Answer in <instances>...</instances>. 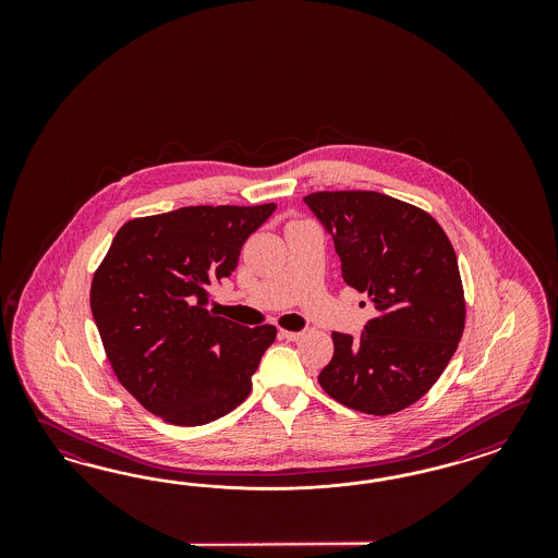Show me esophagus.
Returning a JSON list of instances; mask_svg holds the SVG:
<instances>
[{
  "mask_svg": "<svg viewBox=\"0 0 558 558\" xmlns=\"http://www.w3.org/2000/svg\"><path fill=\"white\" fill-rule=\"evenodd\" d=\"M282 333V338H287L288 341H299V339L303 338L304 331H280Z\"/></svg>",
  "mask_w": 558,
  "mask_h": 558,
  "instance_id": "1",
  "label": "esophagus"
}]
</instances>
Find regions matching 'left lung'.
Returning a JSON list of instances; mask_svg holds the SVG:
<instances>
[{
    "label": "left lung",
    "instance_id": "1",
    "mask_svg": "<svg viewBox=\"0 0 558 558\" xmlns=\"http://www.w3.org/2000/svg\"><path fill=\"white\" fill-rule=\"evenodd\" d=\"M304 204L333 236L348 287L376 315L360 338L333 331L319 374L341 405L390 415L436 385L464 331L466 303L450 239L413 204L366 190L315 192Z\"/></svg>",
    "mask_w": 558,
    "mask_h": 558
}]
</instances>
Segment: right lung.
<instances>
[{
    "label": "right lung",
    "mask_w": 558,
    "mask_h": 558,
    "mask_svg": "<svg viewBox=\"0 0 558 558\" xmlns=\"http://www.w3.org/2000/svg\"><path fill=\"white\" fill-rule=\"evenodd\" d=\"M276 210L184 206L120 227L94 274L89 304L120 385L173 425H204L241 405L274 325L243 327L208 311L243 243Z\"/></svg>",
    "instance_id": "right-lung-1"
}]
</instances>
